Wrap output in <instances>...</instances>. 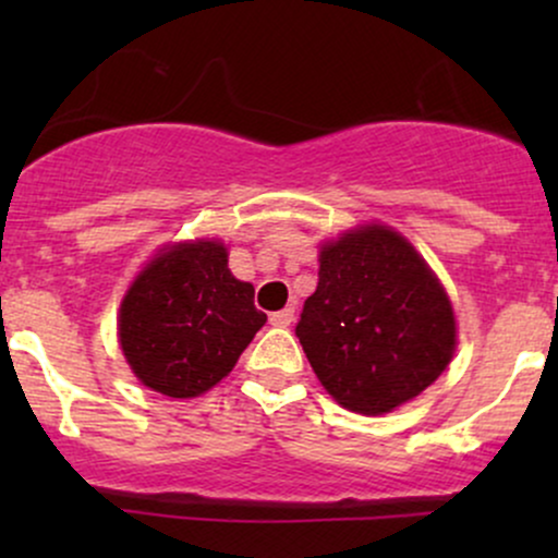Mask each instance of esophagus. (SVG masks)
Wrapping results in <instances>:
<instances>
[{
	"label": "esophagus",
	"instance_id": "1",
	"mask_svg": "<svg viewBox=\"0 0 558 558\" xmlns=\"http://www.w3.org/2000/svg\"><path fill=\"white\" fill-rule=\"evenodd\" d=\"M291 323H293V306H286V310L272 312L270 315V325H275V328H288Z\"/></svg>",
	"mask_w": 558,
	"mask_h": 558
}]
</instances>
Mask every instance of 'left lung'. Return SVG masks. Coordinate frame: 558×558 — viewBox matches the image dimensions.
Returning <instances> with one entry per match:
<instances>
[{
  "mask_svg": "<svg viewBox=\"0 0 558 558\" xmlns=\"http://www.w3.org/2000/svg\"><path fill=\"white\" fill-rule=\"evenodd\" d=\"M296 336L332 399L377 417L438 380L457 349V319L417 248L373 222L323 243Z\"/></svg>",
  "mask_w": 558,
  "mask_h": 558,
  "instance_id": "8db88e82",
  "label": "left lung"
}]
</instances>
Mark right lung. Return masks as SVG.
Wrapping results in <instances>:
<instances>
[{
	"instance_id": "obj_1",
	"label": "right lung",
	"mask_w": 558,
	"mask_h": 558,
	"mask_svg": "<svg viewBox=\"0 0 558 558\" xmlns=\"http://www.w3.org/2000/svg\"><path fill=\"white\" fill-rule=\"evenodd\" d=\"M265 323L254 286L228 270V248L198 239L165 246L136 275L120 304L118 336L146 388L194 399L235 367Z\"/></svg>"
}]
</instances>
